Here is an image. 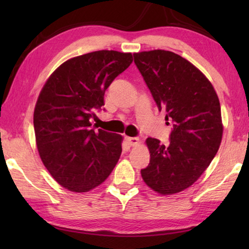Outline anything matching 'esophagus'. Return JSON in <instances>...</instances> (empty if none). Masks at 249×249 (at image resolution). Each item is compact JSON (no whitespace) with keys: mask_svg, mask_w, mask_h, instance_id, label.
<instances>
[{"mask_svg":"<svg viewBox=\"0 0 249 249\" xmlns=\"http://www.w3.org/2000/svg\"><path fill=\"white\" fill-rule=\"evenodd\" d=\"M125 141L129 146H137L138 142H140V138L138 137H125Z\"/></svg>","mask_w":249,"mask_h":249,"instance_id":"34e87169","label":"esophagus"}]
</instances>
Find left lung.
<instances>
[{
  "mask_svg": "<svg viewBox=\"0 0 249 249\" xmlns=\"http://www.w3.org/2000/svg\"><path fill=\"white\" fill-rule=\"evenodd\" d=\"M134 62L174 127L169 144L147 138L150 161L141 174L154 191L174 195L195 183L217 153L223 134L220 101L205 75L179 54L142 52L134 53Z\"/></svg>",
  "mask_w": 249,
  "mask_h": 249,
  "instance_id": "1",
  "label": "left lung"
}]
</instances>
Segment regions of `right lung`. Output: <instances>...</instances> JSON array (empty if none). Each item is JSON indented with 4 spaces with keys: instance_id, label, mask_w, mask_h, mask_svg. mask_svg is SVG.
Wrapping results in <instances>:
<instances>
[{
    "instance_id": "right-lung-1",
    "label": "right lung",
    "mask_w": 249,
    "mask_h": 249,
    "mask_svg": "<svg viewBox=\"0 0 249 249\" xmlns=\"http://www.w3.org/2000/svg\"><path fill=\"white\" fill-rule=\"evenodd\" d=\"M133 61L130 53L99 50L71 58L53 71L34 111L37 149L62 187L88 192L107 178L122 153L121 135L91 127L105 90Z\"/></svg>"
}]
</instances>
